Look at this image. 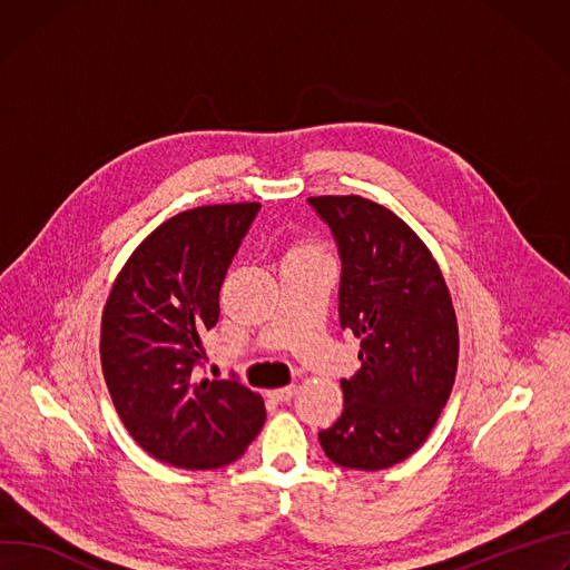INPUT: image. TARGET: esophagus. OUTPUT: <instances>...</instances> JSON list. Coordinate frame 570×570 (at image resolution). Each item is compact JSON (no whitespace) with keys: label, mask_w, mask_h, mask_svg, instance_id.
<instances>
[{"label":"esophagus","mask_w":570,"mask_h":570,"mask_svg":"<svg viewBox=\"0 0 570 570\" xmlns=\"http://www.w3.org/2000/svg\"><path fill=\"white\" fill-rule=\"evenodd\" d=\"M268 395H271V397H275L277 402H288V400L295 395V386H293V384H291V386H282V389L271 391Z\"/></svg>","instance_id":"34e87169"}]
</instances>
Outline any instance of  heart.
<instances>
[{"mask_svg":"<svg viewBox=\"0 0 570 570\" xmlns=\"http://www.w3.org/2000/svg\"><path fill=\"white\" fill-rule=\"evenodd\" d=\"M291 252H318L314 245H297V247H293Z\"/></svg>","mask_w":570,"mask_h":570,"instance_id":"heart-1","label":"heart"}]
</instances>
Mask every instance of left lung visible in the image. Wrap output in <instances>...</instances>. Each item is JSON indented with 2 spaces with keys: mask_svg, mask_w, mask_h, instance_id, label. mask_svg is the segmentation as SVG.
Masks as SVG:
<instances>
[{
  "mask_svg": "<svg viewBox=\"0 0 570 570\" xmlns=\"http://www.w3.org/2000/svg\"><path fill=\"white\" fill-rule=\"evenodd\" d=\"M341 252V327L361 338V368L341 380V419L318 434L325 454L382 471L416 452L450 397L459 330L430 247L386 206L361 195L308 197Z\"/></svg>",
  "mask_w": 570,
  "mask_h": 570,
  "instance_id": "left-lung-1",
  "label": "left lung"
}]
</instances>
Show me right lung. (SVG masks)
<instances>
[{"label":"right lung","instance_id":"add662e5","mask_svg":"<svg viewBox=\"0 0 570 570\" xmlns=\"http://www.w3.org/2000/svg\"><path fill=\"white\" fill-rule=\"evenodd\" d=\"M256 212V202H236L173 216L131 252L101 312V373L118 416L147 454L177 469L236 461L266 421L262 395L195 371Z\"/></svg>","mask_w":570,"mask_h":570}]
</instances>
